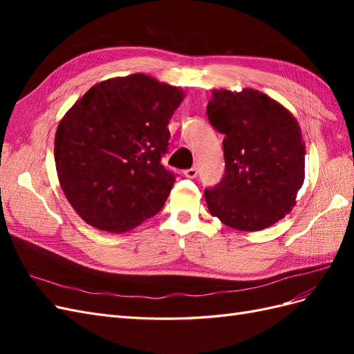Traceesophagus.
Wrapping results in <instances>:
<instances>
[{"instance_id": "34e87169", "label": "esophagus", "mask_w": 354, "mask_h": 354, "mask_svg": "<svg viewBox=\"0 0 354 354\" xmlns=\"http://www.w3.org/2000/svg\"><path fill=\"white\" fill-rule=\"evenodd\" d=\"M185 176L187 178H195L198 176V168L196 167H192V168H187L185 169Z\"/></svg>"}]
</instances>
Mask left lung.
Wrapping results in <instances>:
<instances>
[{
  "mask_svg": "<svg viewBox=\"0 0 354 354\" xmlns=\"http://www.w3.org/2000/svg\"><path fill=\"white\" fill-rule=\"evenodd\" d=\"M207 115L224 134L226 160L220 183L203 190L211 216L236 230L270 227L294 208L304 181L306 145L297 120L251 88L216 90Z\"/></svg>",
  "mask_w": 354,
  "mask_h": 354,
  "instance_id": "obj_1",
  "label": "left lung"
}]
</instances>
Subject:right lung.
Returning a JSON list of instances; mask_svg holds the SVG:
<instances>
[{
	"instance_id": "1",
	"label": "right lung",
	"mask_w": 354,
	"mask_h": 354,
	"mask_svg": "<svg viewBox=\"0 0 354 354\" xmlns=\"http://www.w3.org/2000/svg\"><path fill=\"white\" fill-rule=\"evenodd\" d=\"M181 100L180 88L133 73L95 84L63 116L56 169L85 223L121 233L162 209L176 174L160 160Z\"/></svg>"
}]
</instances>
